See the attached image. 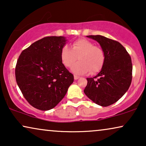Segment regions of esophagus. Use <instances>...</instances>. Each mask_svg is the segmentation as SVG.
I'll use <instances>...</instances> for the list:
<instances>
[{
  "label": "esophagus",
  "instance_id": "1",
  "mask_svg": "<svg viewBox=\"0 0 146 146\" xmlns=\"http://www.w3.org/2000/svg\"><path fill=\"white\" fill-rule=\"evenodd\" d=\"M74 80H78V78H80V76H76V75H74Z\"/></svg>",
  "mask_w": 146,
  "mask_h": 146
}]
</instances>
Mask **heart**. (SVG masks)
<instances>
[{
	"label": "heart",
	"mask_w": 146,
	"mask_h": 146,
	"mask_svg": "<svg viewBox=\"0 0 146 146\" xmlns=\"http://www.w3.org/2000/svg\"><path fill=\"white\" fill-rule=\"evenodd\" d=\"M78 58L80 62L76 64L72 70L76 74H94L99 72L103 67L105 54L103 50L87 39L81 38L73 42L71 48L68 46L62 47L60 60L66 68H71Z\"/></svg>",
	"instance_id": "heart-1"
}]
</instances>
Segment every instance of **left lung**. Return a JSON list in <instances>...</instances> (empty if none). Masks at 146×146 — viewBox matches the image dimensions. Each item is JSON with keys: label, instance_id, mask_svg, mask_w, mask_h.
<instances>
[{"label": "left lung", "instance_id": "8db88e82", "mask_svg": "<svg viewBox=\"0 0 146 146\" xmlns=\"http://www.w3.org/2000/svg\"><path fill=\"white\" fill-rule=\"evenodd\" d=\"M100 44L105 54L101 71L88 78L85 94L102 106H108L119 100L128 90L132 79V63L129 54L119 42L101 35H90Z\"/></svg>", "mask_w": 146, "mask_h": 146}]
</instances>
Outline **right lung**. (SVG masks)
<instances>
[{"label":"right lung","mask_w":146,"mask_h":146,"mask_svg":"<svg viewBox=\"0 0 146 146\" xmlns=\"http://www.w3.org/2000/svg\"><path fill=\"white\" fill-rule=\"evenodd\" d=\"M64 36H47L24 50L15 68L16 80L23 96L35 108L49 110L66 94L74 76L62 64Z\"/></svg>","instance_id":"obj_1"}]
</instances>
